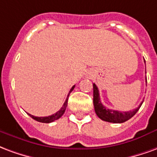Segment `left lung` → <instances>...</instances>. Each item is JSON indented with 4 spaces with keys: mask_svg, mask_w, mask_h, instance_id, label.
Instances as JSON below:
<instances>
[{
    "mask_svg": "<svg viewBox=\"0 0 157 157\" xmlns=\"http://www.w3.org/2000/svg\"><path fill=\"white\" fill-rule=\"evenodd\" d=\"M145 63H146V61H145ZM146 83H147L146 78ZM93 88H94V99H93V101H94V110H95L96 115H98V117L104 121L111 122V123H123V122H125V121L130 120V118L133 117L134 115L136 114V112L139 110V109L140 108V106H141L143 103L142 101L136 109L127 112H121L118 111V110L109 109H107L106 107H105L102 105L101 101H100L99 90L95 85V83L93 84Z\"/></svg>",
    "mask_w": 157,
    "mask_h": 157,
    "instance_id": "obj_1",
    "label": "left lung"
}]
</instances>
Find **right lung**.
I'll return each instance as SVG.
<instances>
[{
  "mask_svg": "<svg viewBox=\"0 0 157 157\" xmlns=\"http://www.w3.org/2000/svg\"><path fill=\"white\" fill-rule=\"evenodd\" d=\"M74 87L75 85L72 87V89L70 90L69 93H68V95H67V99L65 100L64 104L63 105V107L60 109V110H58L57 113H55L53 115H49V116H46V117H36V116H34V115H32L30 114H28V115H30L31 117L33 118V120H35V121H38V122H42V123H51L52 121H56V120H58L59 118H61V116L63 114H64L65 110H66V108H67V99H68V96L70 94V93L74 90Z\"/></svg>",
  "mask_w": 157,
  "mask_h": 157,
  "instance_id": "obj_1",
  "label": "right lung"
}]
</instances>
